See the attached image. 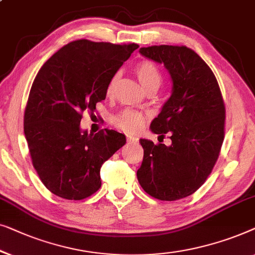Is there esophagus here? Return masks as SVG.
Here are the masks:
<instances>
[{
	"label": "esophagus",
	"instance_id": "esophagus-1",
	"mask_svg": "<svg viewBox=\"0 0 255 255\" xmlns=\"http://www.w3.org/2000/svg\"><path fill=\"white\" fill-rule=\"evenodd\" d=\"M127 142L128 143H137L138 138L136 136H127Z\"/></svg>",
	"mask_w": 255,
	"mask_h": 255
}]
</instances>
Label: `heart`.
Here are the masks:
<instances>
[{
  "label": "heart",
  "mask_w": 255,
  "mask_h": 255,
  "mask_svg": "<svg viewBox=\"0 0 255 255\" xmlns=\"http://www.w3.org/2000/svg\"><path fill=\"white\" fill-rule=\"evenodd\" d=\"M135 73L146 92L151 90H158L160 84H162L160 71L156 64L151 62V61H142V62L136 64ZM118 81H119V74H116L111 78L110 83L107 85V95H112ZM113 124L116 127L120 128L121 130L126 132H134L143 126L144 117L142 114L135 112V111L125 110L113 118Z\"/></svg>",
  "instance_id": "b5f03b06"
}]
</instances>
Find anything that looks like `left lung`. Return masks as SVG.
I'll use <instances>...</instances> for the list:
<instances>
[{"label":"left lung","mask_w":255,"mask_h":255,"mask_svg":"<svg viewBox=\"0 0 255 255\" xmlns=\"http://www.w3.org/2000/svg\"><path fill=\"white\" fill-rule=\"evenodd\" d=\"M143 56L164 64L171 76L170 98L150 128L172 144H153L141 138L144 155L137 179L152 198L175 201L204 184L220 155L224 139L225 106L209 66L186 46L139 48Z\"/></svg>","instance_id":"obj_1"}]
</instances>
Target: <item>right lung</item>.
<instances>
[{"mask_svg":"<svg viewBox=\"0 0 255 255\" xmlns=\"http://www.w3.org/2000/svg\"><path fill=\"white\" fill-rule=\"evenodd\" d=\"M138 45L71 41L40 68L24 114L32 164L53 194L83 200L102 186L100 167L126 143L116 130L81 129L82 113L106 98L112 78Z\"/></svg>","mask_w":255,"mask_h":255,"instance_id":"obj_1","label":"right lung"}]
</instances>
